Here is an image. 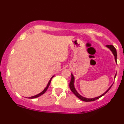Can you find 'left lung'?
I'll list each match as a JSON object with an SVG mask.
<instances>
[{
	"label": "left lung",
	"instance_id": "obj_1",
	"mask_svg": "<svg viewBox=\"0 0 124 124\" xmlns=\"http://www.w3.org/2000/svg\"><path fill=\"white\" fill-rule=\"evenodd\" d=\"M106 46L108 48H109V49H110L111 51V52H112V54H113L114 56V58H115V61H116V56H117V54H116V49L115 48L114 46H113V45H106ZM116 75H115V77L114 78H116ZM71 76H72V78H71V80L70 82V83H69V87H70V89L71 90V91H72V92H73L74 94L77 97L79 98V99H80L82 101H86V102H88V101H95L96 100L100 99V98L101 97L103 96L104 95L106 94L108 92V90L109 89H111V86H112V85L111 86L109 87L108 88V89L106 91V92H105L104 93H103V94L101 95V96H100L99 97H95V98H92V99H87V98H86V97H84L82 96L81 95L79 94V93H78V92L76 91V89H75V86H74V82H75V78H74L73 74L71 73Z\"/></svg>",
	"mask_w": 124,
	"mask_h": 124
}]
</instances>
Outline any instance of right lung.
Returning a JSON list of instances; mask_svg holds the SVG:
<instances>
[{"label":"right lung","mask_w":124,"mask_h":124,"mask_svg":"<svg viewBox=\"0 0 124 124\" xmlns=\"http://www.w3.org/2000/svg\"><path fill=\"white\" fill-rule=\"evenodd\" d=\"M54 76H53L52 77V78H51V79L50 80H49V82H48V85H47V86H46V87L45 88V89L43 91H42V92H41L40 93H39V94H37V95H35V96H32V97H28V99H35V98H37V97H39V96H41V95H42L43 94H44L45 93V92H46V90H47V89H48V87H49V85H50V83H51V80H52V78H54Z\"/></svg>","instance_id":"right-lung-1"}]
</instances>
